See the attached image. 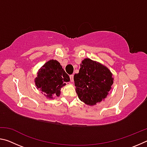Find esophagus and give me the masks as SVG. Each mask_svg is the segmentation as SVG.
Here are the masks:
<instances>
[{
  "instance_id": "34e87169",
  "label": "esophagus",
  "mask_w": 147,
  "mask_h": 147,
  "mask_svg": "<svg viewBox=\"0 0 147 147\" xmlns=\"http://www.w3.org/2000/svg\"><path fill=\"white\" fill-rule=\"evenodd\" d=\"M69 77H70V79H71V82H73V81H74V80H73L74 75H73V74H71V75L69 76Z\"/></svg>"
}]
</instances>
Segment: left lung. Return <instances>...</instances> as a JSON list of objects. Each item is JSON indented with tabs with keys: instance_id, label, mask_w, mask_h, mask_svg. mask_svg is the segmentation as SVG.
<instances>
[{
	"instance_id": "left-lung-1",
	"label": "left lung",
	"mask_w": 147,
	"mask_h": 147,
	"mask_svg": "<svg viewBox=\"0 0 147 147\" xmlns=\"http://www.w3.org/2000/svg\"><path fill=\"white\" fill-rule=\"evenodd\" d=\"M76 91L80 100L93 106L106 98L113 83L112 73L102 64L86 58L78 74L74 75Z\"/></svg>"
}]
</instances>
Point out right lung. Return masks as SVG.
<instances>
[{
    "instance_id": "obj_1",
    "label": "right lung",
    "mask_w": 147,
    "mask_h": 147,
    "mask_svg": "<svg viewBox=\"0 0 147 147\" xmlns=\"http://www.w3.org/2000/svg\"><path fill=\"white\" fill-rule=\"evenodd\" d=\"M70 81V78L58 61L51 59L39 69L35 84L47 98H53L60 95L62 87Z\"/></svg>"
}]
</instances>
